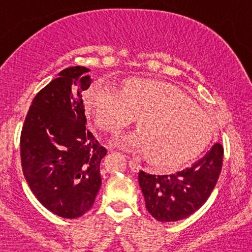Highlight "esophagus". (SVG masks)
Segmentation results:
<instances>
[{"mask_svg": "<svg viewBox=\"0 0 252 252\" xmlns=\"http://www.w3.org/2000/svg\"><path fill=\"white\" fill-rule=\"evenodd\" d=\"M129 166H130V168H131V170H134V172H136V170H138V169L141 168L140 163H138L137 161L132 160V158H130V161H129Z\"/></svg>", "mask_w": 252, "mask_h": 252, "instance_id": "obj_1", "label": "esophagus"}]
</instances>
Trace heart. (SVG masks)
Returning a JSON list of instances; mask_svg holds the SVG:
<instances>
[{"label": "heart", "instance_id": "obj_1", "mask_svg": "<svg viewBox=\"0 0 252 252\" xmlns=\"http://www.w3.org/2000/svg\"><path fill=\"white\" fill-rule=\"evenodd\" d=\"M86 110L100 129L117 132L140 118L141 131L121 136L115 143L149 154L160 164L180 163L209 143L213 124L209 115L170 84L132 79L123 92L97 82L85 94Z\"/></svg>", "mask_w": 252, "mask_h": 252}]
</instances>
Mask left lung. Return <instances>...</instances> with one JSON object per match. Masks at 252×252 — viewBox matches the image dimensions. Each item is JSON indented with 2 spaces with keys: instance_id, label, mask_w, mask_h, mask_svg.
<instances>
[{
  "instance_id": "1",
  "label": "left lung",
  "mask_w": 252,
  "mask_h": 252,
  "mask_svg": "<svg viewBox=\"0 0 252 252\" xmlns=\"http://www.w3.org/2000/svg\"><path fill=\"white\" fill-rule=\"evenodd\" d=\"M224 148L215 143L189 168L166 175L141 170L138 182L148 212L158 221H176L194 213L209 199L221 172Z\"/></svg>"
}]
</instances>
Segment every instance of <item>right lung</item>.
Listing matches in <instances>:
<instances>
[{
  "label": "right lung",
  "mask_w": 252,
  "mask_h": 252,
  "mask_svg": "<svg viewBox=\"0 0 252 252\" xmlns=\"http://www.w3.org/2000/svg\"><path fill=\"white\" fill-rule=\"evenodd\" d=\"M89 68L73 66L37 92L22 126L21 164L26 181L47 210L74 219L91 209L102 185L106 149L86 129L82 92Z\"/></svg>",
  "instance_id": "obj_1"
}]
</instances>
